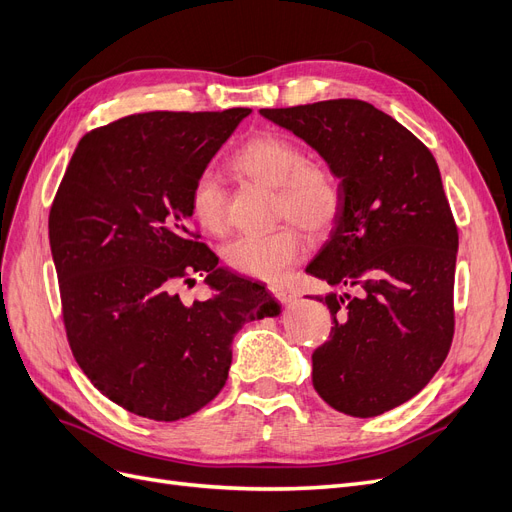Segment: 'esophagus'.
Wrapping results in <instances>:
<instances>
[{
	"mask_svg": "<svg viewBox=\"0 0 512 512\" xmlns=\"http://www.w3.org/2000/svg\"><path fill=\"white\" fill-rule=\"evenodd\" d=\"M270 291H272V295H274L278 301H282V304H289V301L295 299V295H293L287 287H282V285H272Z\"/></svg>",
	"mask_w": 512,
	"mask_h": 512,
	"instance_id": "34e87169",
	"label": "esophagus"
}]
</instances>
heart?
Wrapping results in <instances>:
<instances>
[{
  "mask_svg": "<svg viewBox=\"0 0 512 512\" xmlns=\"http://www.w3.org/2000/svg\"><path fill=\"white\" fill-rule=\"evenodd\" d=\"M232 166L255 183L276 189L274 217H287L301 230L323 234L335 223L342 194L325 166L310 164L297 143L261 132L242 143L232 156ZM192 215L204 232L223 236L227 213L219 179L213 173L196 177L189 192ZM304 244L293 227H276L263 234H246L225 246V261L236 272L276 282L299 259Z\"/></svg>",
  "mask_w": 512,
  "mask_h": 512,
  "instance_id": "heart-1",
  "label": "heart"
}]
</instances>
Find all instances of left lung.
Masks as SVG:
<instances>
[{
    "label": "left lung",
    "instance_id": "8db88e82",
    "mask_svg": "<svg viewBox=\"0 0 512 512\" xmlns=\"http://www.w3.org/2000/svg\"><path fill=\"white\" fill-rule=\"evenodd\" d=\"M325 160L342 208L306 272L348 293L316 295L335 327L312 354L320 399L375 418L413 399L453 337L458 227L430 149L356 99L259 109Z\"/></svg>",
    "mask_w": 512,
    "mask_h": 512
}]
</instances>
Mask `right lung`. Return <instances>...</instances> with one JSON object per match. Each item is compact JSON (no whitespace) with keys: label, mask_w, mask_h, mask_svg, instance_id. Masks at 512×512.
Here are the masks:
<instances>
[{"label":"right lung","mask_w":512,"mask_h":512,"mask_svg":"<svg viewBox=\"0 0 512 512\" xmlns=\"http://www.w3.org/2000/svg\"><path fill=\"white\" fill-rule=\"evenodd\" d=\"M251 109L149 111L88 132L50 208L48 232L71 352L101 394L175 422L227 380L234 335L278 316L263 282L219 266L189 236V192ZM214 297L183 305L179 279Z\"/></svg>","instance_id":"obj_1"}]
</instances>
